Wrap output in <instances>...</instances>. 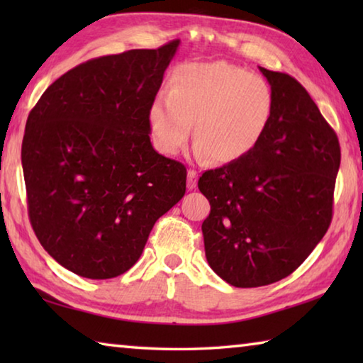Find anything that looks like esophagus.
I'll return each mask as SVG.
<instances>
[{"mask_svg": "<svg viewBox=\"0 0 363 363\" xmlns=\"http://www.w3.org/2000/svg\"><path fill=\"white\" fill-rule=\"evenodd\" d=\"M195 186H196V171L190 169L187 173V187L195 189Z\"/></svg>", "mask_w": 363, "mask_h": 363, "instance_id": "obj_1", "label": "esophagus"}]
</instances>
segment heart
<instances>
[{"instance_id":"obj_1","label":"heart","mask_w":363,"mask_h":363,"mask_svg":"<svg viewBox=\"0 0 363 363\" xmlns=\"http://www.w3.org/2000/svg\"><path fill=\"white\" fill-rule=\"evenodd\" d=\"M274 94L259 75L227 62L179 65L149 107L150 134L157 149L174 155L192 131L196 157L232 163L253 152L266 134Z\"/></svg>"}]
</instances>
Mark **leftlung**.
Instances as JSON below:
<instances>
[{
  "instance_id": "obj_1",
  "label": "left lung",
  "mask_w": 363,
  "mask_h": 363,
  "mask_svg": "<svg viewBox=\"0 0 363 363\" xmlns=\"http://www.w3.org/2000/svg\"><path fill=\"white\" fill-rule=\"evenodd\" d=\"M259 70L274 94L259 145L205 171L211 205L201 224L210 267L238 288L270 285L304 262L327 233L341 152L335 131L293 77Z\"/></svg>"
}]
</instances>
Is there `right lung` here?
Wrapping results in <instances>:
<instances>
[{
    "label": "right lung",
    "instance_id": "1",
    "mask_svg": "<svg viewBox=\"0 0 363 363\" xmlns=\"http://www.w3.org/2000/svg\"><path fill=\"white\" fill-rule=\"evenodd\" d=\"M179 43L88 60L28 115L30 223L48 255L79 277L131 269L157 219L186 194V167L160 155L149 136V107Z\"/></svg>",
    "mask_w": 363,
    "mask_h": 363
}]
</instances>
